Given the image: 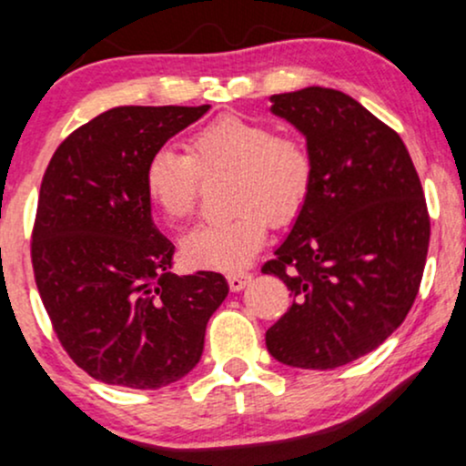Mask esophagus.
<instances>
[{
	"instance_id": "34e87169",
	"label": "esophagus",
	"mask_w": 466,
	"mask_h": 466,
	"mask_svg": "<svg viewBox=\"0 0 466 466\" xmlns=\"http://www.w3.org/2000/svg\"><path fill=\"white\" fill-rule=\"evenodd\" d=\"M251 278L254 276L249 271H232L228 273V284L232 290H243L251 282Z\"/></svg>"
}]
</instances>
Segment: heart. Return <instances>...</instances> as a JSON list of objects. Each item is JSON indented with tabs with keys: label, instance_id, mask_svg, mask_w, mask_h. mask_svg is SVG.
<instances>
[{
	"label": "heart",
	"instance_id": "1",
	"mask_svg": "<svg viewBox=\"0 0 466 466\" xmlns=\"http://www.w3.org/2000/svg\"><path fill=\"white\" fill-rule=\"evenodd\" d=\"M187 154L160 147L145 165L147 198L167 221L188 218L198 206L201 176L229 173V204L223 221L195 226L182 238V254L199 267L238 268L267 240L268 218L287 223L301 210L315 177L310 149L295 134H273L265 121L223 115L187 138Z\"/></svg>",
	"mask_w": 466,
	"mask_h": 466
}]
</instances>
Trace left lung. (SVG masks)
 Returning <instances> with one entry per match:
<instances>
[{
  "label": "left lung",
  "instance_id": "obj_1",
  "mask_svg": "<svg viewBox=\"0 0 466 466\" xmlns=\"http://www.w3.org/2000/svg\"><path fill=\"white\" fill-rule=\"evenodd\" d=\"M271 112L306 138L315 177L262 267L293 295L267 329V350L289 367L328 371L403 323L423 278L428 206L400 134L350 95L308 86L273 95Z\"/></svg>",
  "mask_w": 466,
  "mask_h": 466
}]
</instances>
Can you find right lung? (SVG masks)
<instances>
[{"label":"right lung","mask_w":466,"mask_h":466,"mask_svg":"<svg viewBox=\"0 0 466 466\" xmlns=\"http://www.w3.org/2000/svg\"><path fill=\"white\" fill-rule=\"evenodd\" d=\"M210 106H121L60 143L43 176L32 265L56 334L91 378L160 389L195 369L228 297L221 273L176 276L145 165Z\"/></svg>","instance_id":"1"}]
</instances>
